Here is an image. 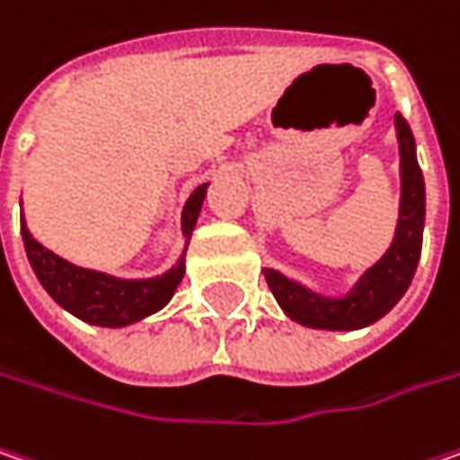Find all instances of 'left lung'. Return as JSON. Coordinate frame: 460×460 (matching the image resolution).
I'll return each mask as SVG.
<instances>
[{
	"label": "left lung",
	"mask_w": 460,
	"mask_h": 460,
	"mask_svg": "<svg viewBox=\"0 0 460 460\" xmlns=\"http://www.w3.org/2000/svg\"><path fill=\"white\" fill-rule=\"evenodd\" d=\"M395 132L401 146V213L393 244L341 299L320 296L302 284L286 279L284 273L265 268V281L291 320L323 331H359L388 314L395 302L406 294L421 255L424 176L417 164L411 127L401 114H395Z\"/></svg>",
	"instance_id": "8db88e82"
}]
</instances>
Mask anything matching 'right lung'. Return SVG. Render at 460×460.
Returning <instances> with one entry per match:
<instances>
[{
  "label": "right lung",
  "mask_w": 460,
  "mask_h": 460,
  "mask_svg": "<svg viewBox=\"0 0 460 460\" xmlns=\"http://www.w3.org/2000/svg\"><path fill=\"white\" fill-rule=\"evenodd\" d=\"M205 190H208V184H200L184 205V213H181L184 236H190L195 229V221L203 208ZM20 229H22V244H25L28 260H31L41 286L49 291V296L67 312H72L75 317H80L91 325L122 328V325L148 317L174 296L176 286L184 276V257H181L172 270H166L164 276H155V279H146V281L114 279V276H106L98 270L77 268L59 255H54L51 250H46L31 236L22 218H20Z\"/></svg>",
  "instance_id": "obj_1"
}]
</instances>
